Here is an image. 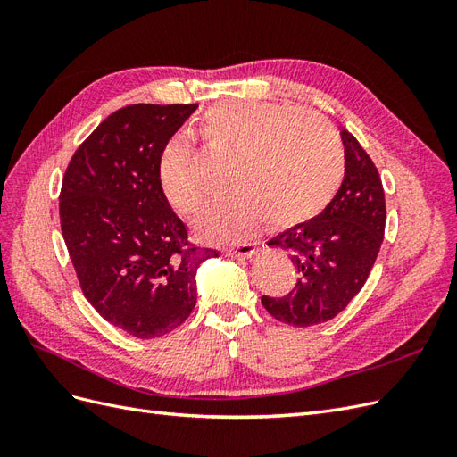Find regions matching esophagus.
<instances>
[{"instance_id": "34e87169", "label": "esophagus", "mask_w": 457, "mask_h": 457, "mask_svg": "<svg viewBox=\"0 0 457 457\" xmlns=\"http://www.w3.org/2000/svg\"><path fill=\"white\" fill-rule=\"evenodd\" d=\"M255 253H257L255 244H238V245L227 247V250H225L227 257H252Z\"/></svg>"}]
</instances>
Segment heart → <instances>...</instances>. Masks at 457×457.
<instances>
[{
	"instance_id": "heart-1",
	"label": "heart",
	"mask_w": 457,
	"mask_h": 457,
	"mask_svg": "<svg viewBox=\"0 0 457 457\" xmlns=\"http://www.w3.org/2000/svg\"><path fill=\"white\" fill-rule=\"evenodd\" d=\"M198 131L207 148L230 156L225 175L232 185L196 219L202 240L238 242L265 217L274 227L299 225L320 213L343 181L337 135L309 110L261 101L220 103L202 116ZM192 158L195 148L183 135L165 141L158 158L160 190L181 217L195 215L205 202Z\"/></svg>"
}]
</instances>
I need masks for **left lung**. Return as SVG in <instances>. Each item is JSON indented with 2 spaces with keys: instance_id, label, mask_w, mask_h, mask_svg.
Segmentation results:
<instances>
[{
  "instance_id": "1",
  "label": "left lung",
  "mask_w": 457,
  "mask_h": 457,
  "mask_svg": "<svg viewBox=\"0 0 457 457\" xmlns=\"http://www.w3.org/2000/svg\"><path fill=\"white\" fill-rule=\"evenodd\" d=\"M345 177L336 196L305 223L280 232L269 245L287 252L299 272L284 297L262 295L276 320L307 328L337 316L366 284L385 234L381 177L366 150L341 129Z\"/></svg>"
}]
</instances>
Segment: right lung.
Returning a JSON list of instances; mask_svg holds the SVG:
<instances>
[{
  "label": "right lung",
  "instance_id": "obj_1",
  "mask_svg": "<svg viewBox=\"0 0 457 457\" xmlns=\"http://www.w3.org/2000/svg\"><path fill=\"white\" fill-rule=\"evenodd\" d=\"M198 104H129L99 123L68 163L61 228L86 299L139 339L181 326L196 305V272L215 250L188 244L165 202L158 158Z\"/></svg>",
  "mask_w": 457,
  "mask_h": 457
}]
</instances>
